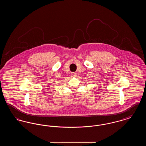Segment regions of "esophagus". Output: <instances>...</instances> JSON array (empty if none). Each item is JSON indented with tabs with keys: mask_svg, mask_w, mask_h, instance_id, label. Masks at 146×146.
<instances>
[{
	"mask_svg": "<svg viewBox=\"0 0 146 146\" xmlns=\"http://www.w3.org/2000/svg\"><path fill=\"white\" fill-rule=\"evenodd\" d=\"M72 76H76V73L75 72H72Z\"/></svg>",
	"mask_w": 146,
	"mask_h": 146,
	"instance_id": "34e87169",
	"label": "esophagus"
}]
</instances>
